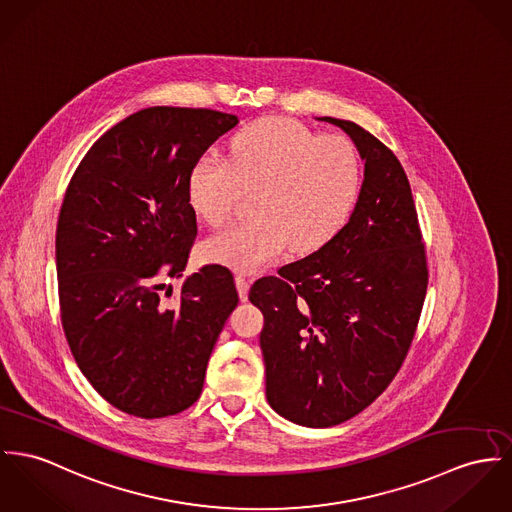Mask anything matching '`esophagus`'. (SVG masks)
I'll list each match as a JSON object with an SVG mask.
<instances>
[{
	"instance_id": "obj_1",
	"label": "esophagus",
	"mask_w": 512,
	"mask_h": 512,
	"mask_svg": "<svg viewBox=\"0 0 512 512\" xmlns=\"http://www.w3.org/2000/svg\"><path fill=\"white\" fill-rule=\"evenodd\" d=\"M236 286L237 294H239V300H241V302H245V300H247V294H249V286H251L249 278H245L243 275H237Z\"/></svg>"
}]
</instances>
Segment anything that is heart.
Returning a JSON list of instances; mask_svg holds the SVG:
<instances>
[{
	"label": "heart",
	"mask_w": 512,
	"mask_h": 512,
	"mask_svg": "<svg viewBox=\"0 0 512 512\" xmlns=\"http://www.w3.org/2000/svg\"><path fill=\"white\" fill-rule=\"evenodd\" d=\"M360 181V159L347 138L317 136L288 118L255 122L237 134L230 159L206 154L191 171L189 200L210 228L230 224L243 193H257L255 220L204 241L202 257L255 273L290 245L314 251L347 222Z\"/></svg>",
	"instance_id": "obj_1"
}]
</instances>
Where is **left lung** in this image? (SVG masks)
<instances>
[{"label":"left lung","instance_id":"1","mask_svg":"<svg viewBox=\"0 0 512 512\" xmlns=\"http://www.w3.org/2000/svg\"><path fill=\"white\" fill-rule=\"evenodd\" d=\"M343 128L364 159L349 222L315 253L259 278L249 300L265 317L267 401L302 427H333L364 411L394 380L411 347L427 257L407 175L376 136Z\"/></svg>","mask_w":512,"mask_h":512}]
</instances>
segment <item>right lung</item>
I'll list each match as a JSON object with an SVG mask.
<instances>
[{
  "mask_svg": "<svg viewBox=\"0 0 512 512\" xmlns=\"http://www.w3.org/2000/svg\"><path fill=\"white\" fill-rule=\"evenodd\" d=\"M239 122L210 109L150 107L120 120L81 159L56 228L60 315L89 384L120 411L159 419L189 409L226 319L234 275L206 265L175 304L197 237L189 177Z\"/></svg>",
  "mask_w": 512,
  "mask_h": 512,
  "instance_id": "right-lung-1",
  "label": "right lung"
}]
</instances>
